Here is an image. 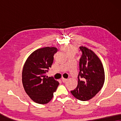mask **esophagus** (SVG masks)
<instances>
[{
  "label": "esophagus",
  "mask_w": 121,
  "mask_h": 121,
  "mask_svg": "<svg viewBox=\"0 0 121 121\" xmlns=\"http://www.w3.org/2000/svg\"><path fill=\"white\" fill-rule=\"evenodd\" d=\"M67 80H68V79H65V78H63L62 79V82H67Z\"/></svg>",
  "instance_id": "esophagus-1"
}]
</instances>
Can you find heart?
Masks as SVG:
<instances>
[{"label":"heart","instance_id":"heart-1","mask_svg":"<svg viewBox=\"0 0 121 121\" xmlns=\"http://www.w3.org/2000/svg\"><path fill=\"white\" fill-rule=\"evenodd\" d=\"M63 49L65 51V52L67 53L68 54L73 53L75 54V53H77V48L74 47V46H69L68 47H63Z\"/></svg>","mask_w":121,"mask_h":121}]
</instances>
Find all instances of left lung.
Instances as JSON below:
<instances>
[{
	"label": "left lung",
	"mask_w": 121,
	"mask_h": 121,
	"mask_svg": "<svg viewBox=\"0 0 121 121\" xmlns=\"http://www.w3.org/2000/svg\"><path fill=\"white\" fill-rule=\"evenodd\" d=\"M79 48L82 56L79 61L78 84L77 88L70 92L76 99L87 101L95 96L103 86L105 71L101 61L93 51L83 46Z\"/></svg>",
	"instance_id": "8db88e82"
}]
</instances>
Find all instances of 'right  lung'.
<instances>
[{
  "label": "right lung",
  "mask_w": 121,
  "mask_h": 121,
  "mask_svg": "<svg viewBox=\"0 0 121 121\" xmlns=\"http://www.w3.org/2000/svg\"><path fill=\"white\" fill-rule=\"evenodd\" d=\"M56 47H46L36 49L29 56L22 72L24 90L32 100L37 104H46L52 100L59 82L46 73L53 62Z\"/></svg>",
  "instance_id": "add662e5"
}]
</instances>
